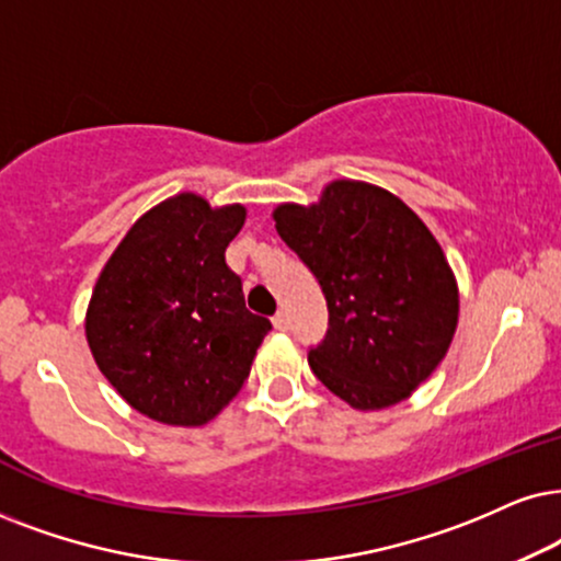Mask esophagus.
Returning a JSON list of instances; mask_svg holds the SVG:
<instances>
[{
	"label": "esophagus",
	"mask_w": 561,
	"mask_h": 561,
	"mask_svg": "<svg viewBox=\"0 0 561 561\" xmlns=\"http://www.w3.org/2000/svg\"><path fill=\"white\" fill-rule=\"evenodd\" d=\"M272 323H274L276 331H287V313H285V310H276Z\"/></svg>",
	"instance_id": "obj_1"
}]
</instances>
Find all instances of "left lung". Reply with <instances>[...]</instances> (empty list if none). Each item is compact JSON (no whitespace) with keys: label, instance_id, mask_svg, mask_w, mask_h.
<instances>
[{"label":"left lung","instance_id":"8db88e82","mask_svg":"<svg viewBox=\"0 0 561 561\" xmlns=\"http://www.w3.org/2000/svg\"><path fill=\"white\" fill-rule=\"evenodd\" d=\"M276 232L323 289L329 331L316 378L354 409L393 407L448 352L458 289L443 248L401 198L336 181L313 207L285 204Z\"/></svg>","mask_w":561,"mask_h":561}]
</instances>
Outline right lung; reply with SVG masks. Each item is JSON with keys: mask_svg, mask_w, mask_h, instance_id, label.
<instances>
[{"mask_svg": "<svg viewBox=\"0 0 561 561\" xmlns=\"http://www.w3.org/2000/svg\"><path fill=\"white\" fill-rule=\"evenodd\" d=\"M245 209L181 194L147 211L105 264L88 344L108 382L150 420L209 422L251 373L272 321L245 308L225 261Z\"/></svg>", "mask_w": 561, "mask_h": 561, "instance_id": "1", "label": "right lung"}]
</instances>
